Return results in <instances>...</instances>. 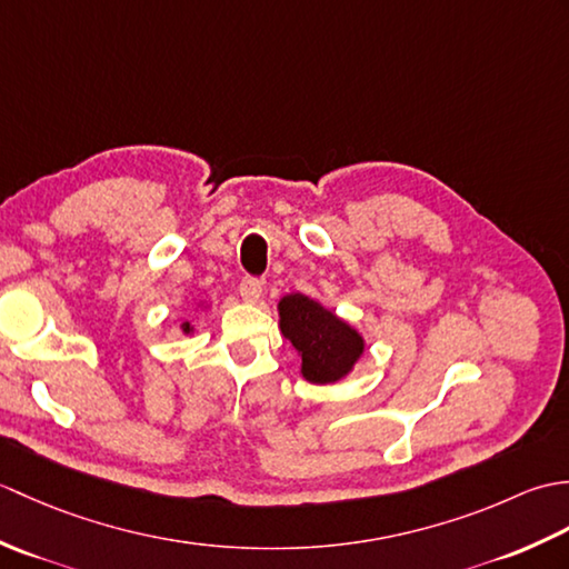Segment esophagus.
<instances>
[{
    "mask_svg": "<svg viewBox=\"0 0 569 569\" xmlns=\"http://www.w3.org/2000/svg\"><path fill=\"white\" fill-rule=\"evenodd\" d=\"M261 281L259 278H253V276H247V278H241V283H239V296L247 300V303H257V300L261 298Z\"/></svg>",
    "mask_w": 569,
    "mask_h": 569,
    "instance_id": "1",
    "label": "esophagus"
}]
</instances>
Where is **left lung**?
I'll return each mask as SVG.
<instances>
[{
  "label": "left lung",
  "instance_id": "1",
  "mask_svg": "<svg viewBox=\"0 0 569 569\" xmlns=\"http://www.w3.org/2000/svg\"><path fill=\"white\" fill-rule=\"evenodd\" d=\"M286 340L298 349L300 373L310 383H335L355 369L365 352V337L318 300L291 293L278 300Z\"/></svg>",
  "mask_w": 569,
  "mask_h": 569
}]
</instances>
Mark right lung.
<instances>
[{"label":"right lung","instance_id":"obj_1","mask_svg":"<svg viewBox=\"0 0 569 569\" xmlns=\"http://www.w3.org/2000/svg\"><path fill=\"white\" fill-rule=\"evenodd\" d=\"M180 330H183L186 335H190V332H192V325H190V322H183V325H180Z\"/></svg>","mask_w":569,"mask_h":569}]
</instances>
